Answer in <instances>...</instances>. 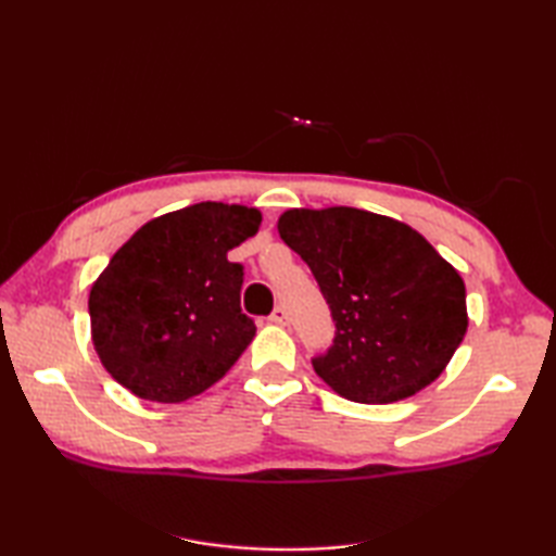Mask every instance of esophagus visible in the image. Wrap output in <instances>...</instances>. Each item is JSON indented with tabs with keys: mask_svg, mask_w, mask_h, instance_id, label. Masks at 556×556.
<instances>
[{
	"mask_svg": "<svg viewBox=\"0 0 556 556\" xmlns=\"http://www.w3.org/2000/svg\"><path fill=\"white\" fill-rule=\"evenodd\" d=\"M267 320H269L271 325H289V313H287L285 305H277V308L271 311V315L267 317Z\"/></svg>",
	"mask_w": 556,
	"mask_h": 556,
	"instance_id": "1",
	"label": "esophagus"
}]
</instances>
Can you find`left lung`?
<instances>
[{
    "instance_id": "obj_1",
    "label": "left lung",
    "mask_w": 556,
    "mask_h": 556,
    "mask_svg": "<svg viewBox=\"0 0 556 556\" xmlns=\"http://www.w3.org/2000/svg\"><path fill=\"white\" fill-rule=\"evenodd\" d=\"M277 229L332 311L313 368L339 396L394 404L444 372L468 329L466 287L416 229L356 207L287 210Z\"/></svg>"
}]
</instances>
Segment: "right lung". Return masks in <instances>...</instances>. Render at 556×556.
I'll list each match as a JSON object with an SVG mask.
<instances>
[{"mask_svg":"<svg viewBox=\"0 0 556 556\" xmlns=\"http://www.w3.org/2000/svg\"><path fill=\"white\" fill-rule=\"evenodd\" d=\"M255 207L198 203L143 224L90 289V334L128 392L181 404L222 380L255 337L243 267L227 253L257 233Z\"/></svg>","mask_w":556,"mask_h":556,"instance_id":"right-lung-1","label":"right lung"}]
</instances>
